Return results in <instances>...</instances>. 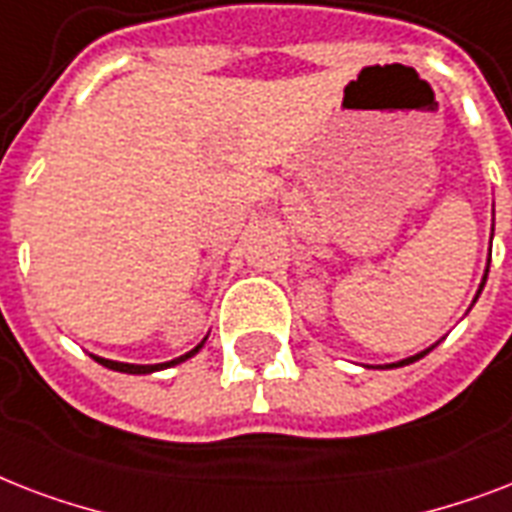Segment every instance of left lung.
I'll return each mask as SVG.
<instances>
[{"mask_svg": "<svg viewBox=\"0 0 512 512\" xmlns=\"http://www.w3.org/2000/svg\"><path fill=\"white\" fill-rule=\"evenodd\" d=\"M486 272H489V269H486ZM483 283H486V277H483ZM483 283H481V288H483ZM422 355H427V352H419V355H414V358L400 360V363H392V366H406V363H414V360H419V358H422Z\"/></svg>", "mask_w": 512, "mask_h": 512, "instance_id": "obj_1", "label": "left lung"}]
</instances>
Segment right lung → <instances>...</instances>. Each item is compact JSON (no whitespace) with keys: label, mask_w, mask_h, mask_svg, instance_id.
I'll return each instance as SVG.
<instances>
[{"label":"right lung","mask_w":512,"mask_h":512,"mask_svg":"<svg viewBox=\"0 0 512 512\" xmlns=\"http://www.w3.org/2000/svg\"><path fill=\"white\" fill-rule=\"evenodd\" d=\"M200 347H202V342L197 344L192 352H186V355H181V358H176V360H170V363H160V366H133V363H117V360H106V358H95V360H98L101 366L112 368V371H122V374H152V371H160V368L176 366V363H181V360L192 358L194 352L200 350Z\"/></svg>","instance_id":"1"}]
</instances>
